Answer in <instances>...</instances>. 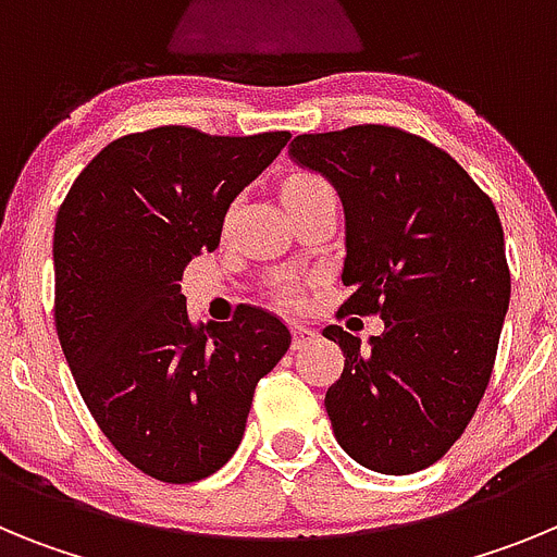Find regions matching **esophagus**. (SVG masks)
I'll return each instance as SVG.
<instances>
[{
  "label": "esophagus",
  "mask_w": 557,
  "mask_h": 557,
  "mask_svg": "<svg viewBox=\"0 0 557 557\" xmlns=\"http://www.w3.org/2000/svg\"><path fill=\"white\" fill-rule=\"evenodd\" d=\"M314 329L312 326H304V323H293V343H295V348H301V346H307L309 339L314 337Z\"/></svg>",
  "instance_id": "34e87169"
}]
</instances>
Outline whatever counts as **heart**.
<instances>
[{
	"instance_id": "b5f03b06",
	"label": "heart",
	"mask_w": 557,
	"mask_h": 557,
	"mask_svg": "<svg viewBox=\"0 0 557 557\" xmlns=\"http://www.w3.org/2000/svg\"><path fill=\"white\" fill-rule=\"evenodd\" d=\"M321 184H326V181L318 178V175H293V178L287 181V186H284V195H289V191L312 189V186H321ZM278 295H282L287 304L301 301V289H298V284L295 282H284L282 287H278Z\"/></svg>"
}]
</instances>
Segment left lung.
Listing matches in <instances>:
<instances>
[{"mask_svg": "<svg viewBox=\"0 0 557 557\" xmlns=\"http://www.w3.org/2000/svg\"><path fill=\"white\" fill-rule=\"evenodd\" d=\"M289 156L323 172L346 206L337 318L379 314L385 334L359 346L343 326L323 337L346 366L326 391L334 437L382 474L437 462L485 396L510 268L499 211L449 152L393 125L301 133Z\"/></svg>", "mask_w": 557, "mask_h": 557, "instance_id": "left-lung-1", "label": "left lung"}]
</instances>
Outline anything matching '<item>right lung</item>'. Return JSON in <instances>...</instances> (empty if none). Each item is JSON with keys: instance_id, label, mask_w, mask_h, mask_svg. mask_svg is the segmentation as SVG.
Wrapping results in <instances>:
<instances>
[{"instance_id": "add662e5", "label": "right lung", "mask_w": 557, "mask_h": 557, "mask_svg": "<svg viewBox=\"0 0 557 557\" xmlns=\"http://www.w3.org/2000/svg\"><path fill=\"white\" fill-rule=\"evenodd\" d=\"M287 131L211 136L186 125L127 133L88 161L55 218V329L102 435L131 466L184 485L223 469L259 379L287 354L278 314L243 304L191 323L186 264L220 245L231 200Z\"/></svg>"}]
</instances>
